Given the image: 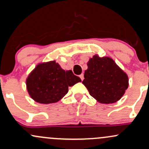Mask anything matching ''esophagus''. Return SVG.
<instances>
[{
  "label": "esophagus",
  "mask_w": 149,
  "mask_h": 149,
  "mask_svg": "<svg viewBox=\"0 0 149 149\" xmlns=\"http://www.w3.org/2000/svg\"><path fill=\"white\" fill-rule=\"evenodd\" d=\"M84 76H83V73H82V74H80V79H81V80H83V79H84V77H83Z\"/></svg>",
  "instance_id": "obj_1"
}]
</instances>
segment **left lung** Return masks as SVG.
<instances>
[{
  "instance_id": "8db88e82",
  "label": "left lung",
  "mask_w": 149,
  "mask_h": 149,
  "mask_svg": "<svg viewBox=\"0 0 149 149\" xmlns=\"http://www.w3.org/2000/svg\"><path fill=\"white\" fill-rule=\"evenodd\" d=\"M83 84L102 104L118 101L128 88V77L111 58L95 55L88 62Z\"/></svg>"
}]
</instances>
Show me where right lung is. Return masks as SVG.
I'll list each match as a JSON object with an SVG mask.
<instances>
[{"label": "right lung", "instance_id": "add662e5", "mask_svg": "<svg viewBox=\"0 0 149 149\" xmlns=\"http://www.w3.org/2000/svg\"><path fill=\"white\" fill-rule=\"evenodd\" d=\"M81 81L72 71H65L55 61L38 64L26 79L31 97L40 104L57 102L67 94L69 87Z\"/></svg>", "mask_w": 149, "mask_h": 149}]
</instances>
